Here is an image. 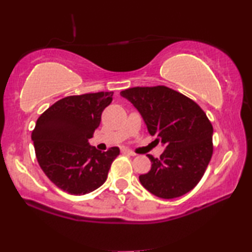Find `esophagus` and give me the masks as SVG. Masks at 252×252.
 I'll return each mask as SVG.
<instances>
[{
  "label": "esophagus",
  "mask_w": 252,
  "mask_h": 252,
  "mask_svg": "<svg viewBox=\"0 0 252 252\" xmlns=\"http://www.w3.org/2000/svg\"><path fill=\"white\" fill-rule=\"evenodd\" d=\"M122 151L124 154H127V155H130V156H136V154L135 153H133L132 150H129V149H126V148H124V149H122Z\"/></svg>",
  "instance_id": "34e87169"
}]
</instances>
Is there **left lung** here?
<instances>
[{"label": "left lung", "instance_id": "left-lung-1", "mask_svg": "<svg viewBox=\"0 0 252 252\" xmlns=\"http://www.w3.org/2000/svg\"><path fill=\"white\" fill-rule=\"evenodd\" d=\"M141 113L150 135L165 146L159 158L148 155L151 170L141 185L171 199L187 194L201 180L212 157L213 127L205 112L187 96L165 86L120 92Z\"/></svg>", "mask_w": 252, "mask_h": 252}]
</instances>
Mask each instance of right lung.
I'll return each mask as SVG.
<instances>
[{
    "mask_svg": "<svg viewBox=\"0 0 252 252\" xmlns=\"http://www.w3.org/2000/svg\"><path fill=\"white\" fill-rule=\"evenodd\" d=\"M112 92L67 96L36 120L32 141L40 167L49 180L71 195L88 194L104 184L118 147L99 151L89 144Z\"/></svg>",
    "mask_w": 252,
    "mask_h": 252,
    "instance_id": "right-lung-1",
    "label": "right lung"
}]
</instances>
